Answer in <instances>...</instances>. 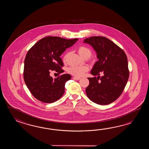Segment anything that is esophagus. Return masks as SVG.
<instances>
[{"label":"esophagus","mask_w":149,"mask_h":149,"mask_svg":"<svg viewBox=\"0 0 149 149\" xmlns=\"http://www.w3.org/2000/svg\"><path fill=\"white\" fill-rule=\"evenodd\" d=\"M73 79H74V80H79L80 79H81L80 77H73Z\"/></svg>","instance_id":"obj_1"}]
</instances>
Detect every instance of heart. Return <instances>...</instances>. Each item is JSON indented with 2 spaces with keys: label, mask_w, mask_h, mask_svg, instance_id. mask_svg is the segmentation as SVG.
I'll list each match as a JSON object with an SVG mask.
<instances>
[{
  "label": "heart",
  "mask_w": 149,
  "mask_h": 149,
  "mask_svg": "<svg viewBox=\"0 0 149 149\" xmlns=\"http://www.w3.org/2000/svg\"><path fill=\"white\" fill-rule=\"evenodd\" d=\"M78 53L81 57H89L91 55V51L88 48L85 46H81L78 48ZM65 57H64V58ZM88 70V67L86 65H74L70 67L68 69V72L76 77H81L85 74Z\"/></svg>",
  "instance_id": "b5f03b06"
}]
</instances>
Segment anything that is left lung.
<instances>
[{
  "label": "left lung",
  "mask_w": 149,
  "mask_h": 149,
  "mask_svg": "<svg viewBox=\"0 0 149 149\" xmlns=\"http://www.w3.org/2000/svg\"><path fill=\"white\" fill-rule=\"evenodd\" d=\"M92 46L98 61L91 73L97 78H88L86 95L92 102L100 105L110 104L123 92L129 78L127 57L124 51L108 38L94 36L83 41ZM103 76H99V73Z\"/></svg>",
  "instance_id": "1"
}]
</instances>
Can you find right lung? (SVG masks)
I'll return each instance as SVG.
<instances>
[{
	"mask_svg": "<svg viewBox=\"0 0 149 149\" xmlns=\"http://www.w3.org/2000/svg\"><path fill=\"white\" fill-rule=\"evenodd\" d=\"M78 40L49 36L39 40L29 50L24 63V80L30 92L39 101L51 103L63 95L65 82L71 76L63 74L54 79L49 75L50 71L63 72L60 56Z\"/></svg>",
	"mask_w": 149,
	"mask_h": 149,
	"instance_id": "1",
	"label": "right lung"
}]
</instances>
